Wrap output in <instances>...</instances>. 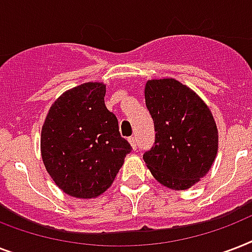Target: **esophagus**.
<instances>
[{
  "label": "esophagus",
  "instance_id": "1",
  "mask_svg": "<svg viewBox=\"0 0 252 252\" xmlns=\"http://www.w3.org/2000/svg\"><path fill=\"white\" fill-rule=\"evenodd\" d=\"M128 141H129V144L132 145V148H133L134 150L137 149V141H136V137H129L128 138Z\"/></svg>",
  "mask_w": 252,
  "mask_h": 252
}]
</instances>
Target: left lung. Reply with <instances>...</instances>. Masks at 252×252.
Instances as JSON below:
<instances>
[{
  "label": "left lung",
  "mask_w": 252,
  "mask_h": 252,
  "mask_svg": "<svg viewBox=\"0 0 252 252\" xmlns=\"http://www.w3.org/2000/svg\"><path fill=\"white\" fill-rule=\"evenodd\" d=\"M145 103L154 122L156 141L144 153L152 175L171 189H187L215 162L219 132L203 99L174 78L150 80Z\"/></svg>",
  "instance_id": "obj_1"
}]
</instances>
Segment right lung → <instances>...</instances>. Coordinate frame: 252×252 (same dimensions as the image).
I'll list each match as a JSON object with an SVG mask.
<instances>
[{"label":"right lung","instance_id":"right-lung-1","mask_svg":"<svg viewBox=\"0 0 252 252\" xmlns=\"http://www.w3.org/2000/svg\"><path fill=\"white\" fill-rule=\"evenodd\" d=\"M106 85L87 82L53 103L41 128V158L60 189L96 197L110 187L132 146L104 104Z\"/></svg>","mask_w":252,"mask_h":252}]
</instances>
